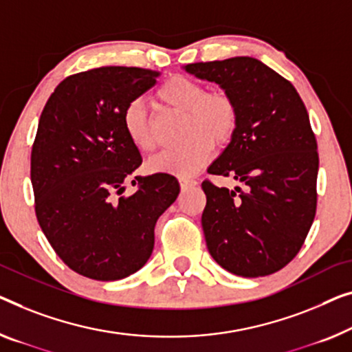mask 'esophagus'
I'll list each match as a JSON object with an SVG mask.
<instances>
[{"instance_id":"obj_1","label":"esophagus","mask_w":352,"mask_h":352,"mask_svg":"<svg viewBox=\"0 0 352 352\" xmlns=\"http://www.w3.org/2000/svg\"><path fill=\"white\" fill-rule=\"evenodd\" d=\"M197 185L196 180H190V178H180V188L183 191L190 190V188H194Z\"/></svg>"}]
</instances>
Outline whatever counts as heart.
<instances>
[{
    "label": "heart",
    "instance_id": "1",
    "mask_svg": "<svg viewBox=\"0 0 352 352\" xmlns=\"http://www.w3.org/2000/svg\"><path fill=\"white\" fill-rule=\"evenodd\" d=\"M158 99L167 107L185 112L182 124L183 142L170 146L148 161L151 172L191 177L206 164L213 145L226 146L237 134L240 110L226 91H207L201 82L186 76H172L158 90ZM126 138L135 148L150 153L156 138L142 101H133L122 117Z\"/></svg>",
    "mask_w": 352,
    "mask_h": 352
}]
</instances>
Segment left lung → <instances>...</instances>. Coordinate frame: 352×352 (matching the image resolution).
<instances>
[{
  "label": "left lung",
  "instance_id": "obj_1",
  "mask_svg": "<svg viewBox=\"0 0 352 352\" xmlns=\"http://www.w3.org/2000/svg\"><path fill=\"white\" fill-rule=\"evenodd\" d=\"M185 69L221 85L240 110L237 134L208 174L243 188L202 182L207 248L234 275L275 274L300 251L316 214L319 156L305 104L289 80L250 56Z\"/></svg>",
  "mask_w": 352,
  "mask_h": 352
}]
</instances>
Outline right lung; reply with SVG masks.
<instances>
[{
	"instance_id": "1",
	"label": "right lung",
	"mask_w": 352,
	"mask_h": 352,
	"mask_svg": "<svg viewBox=\"0 0 352 352\" xmlns=\"http://www.w3.org/2000/svg\"><path fill=\"white\" fill-rule=\"evenodd\" d=\"M160 71L104 66L66 77L42 110L31 150L34 210L65 264L91 280L115 281L142 269L155 224L180 192L169 174L134 177L142 164L126 138L129 102ZM129 179L136 186L123 197Z\"/></svg>"
}]
</instances>
